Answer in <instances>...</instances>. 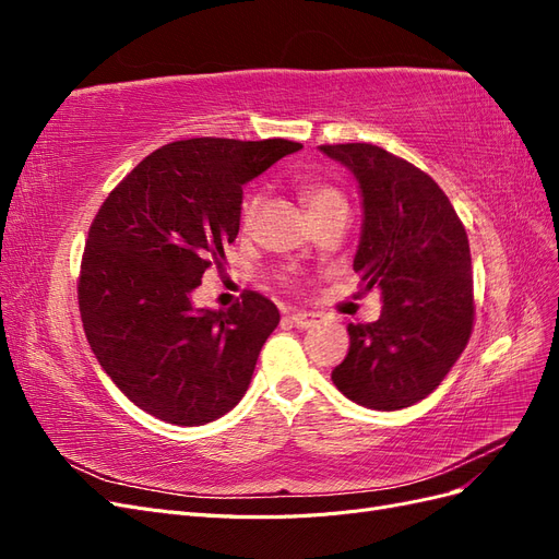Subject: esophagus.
I'll use <instances>...</instances> for the list:
<instances>
[{
	"mask_svg": "<svg viewBox=\"0 0 559 559\" xmlns=\"http://www.w3.org/2000/svg\"><path fill=\"white\" fill-rule=\"evenodd\" d=\"M294 324L298 329H312L314 324H319V314L317 312H306V310H298V312H292L289 317Z\"/></svg>",
	"mask_w": 559,
	"mask_h": 559,
	"instance_id": "34e87169",
	"label": "esophagus"
}]
</instances>
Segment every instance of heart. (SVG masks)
I'll list each match as a JSON object with an SVG mask.
<instances>
[{
	"label": "heart",
	"mask_w": 559,
	"mask_h": 559,
	"mask_svg": "<svg viewBox=\"0 0 559 559\" xmlns=\"http://www.w3.org/2000/svg\"><path fill=\"white\" fill-rule=\"evenodd\" d=\"M302 198H306L310 212L321 207V205H326V202L343 200L341 193H337L335 189H331V186H308V189L302 191ZM259 205H261V195L259 193H249L242 200V224L245 226H249L253 222V216H257V212H259Z\"/></svg>",
	"instance_id": "heart-1"
}]
</instances>
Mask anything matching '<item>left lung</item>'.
Returning a JSON list of instances; mask_svg holds the SVG:
<instances>
[{
	"instance_id": "left-lung-1",
	"label": "left lung",
	"mask_w": 559,
	"mask_h": 559,
	"mask_svg": "<svg viewBox=\"0 0 559 559\" xmlns=\"http://www.w3.org/2000/svg\"><path fill=\"white\" fill-rule=\"evenodd\" d=\"M359 183L361 238L354 270L380 289L373 324H349V352L331 380L373 411L429 396L464 352L473 329L466 230L427 173L373 144H324Z\"/></svg>"
}]
</instances>
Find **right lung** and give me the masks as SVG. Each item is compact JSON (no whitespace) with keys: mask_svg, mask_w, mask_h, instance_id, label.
Segmentation results:
<instances>
[{"mask_svg":"<svg viewBox=\"0 0 559 559\" xmlns=\"http://www.w3.org/2000/svg\"><path fill=\"white\" fill-rule=\"evenodd\" d=\"M300 148L289 140L165 144L99 207L81 261V321L99 366L144 413L200 427L245 396L280 310L257 292L228 310L195 308L193 292L238 238L242 186Z\"/></svg>","mask_w":559,"mask_h":559,"instance_id":"right-lung-1","label":"right lung"}]
</instances>
